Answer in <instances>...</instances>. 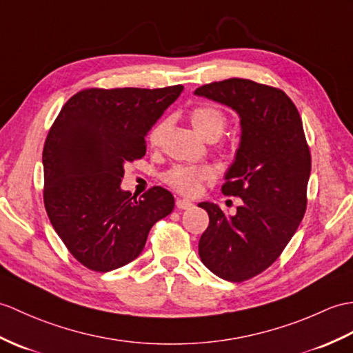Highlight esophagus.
<instances>
[{"label":"esophagus","mask_w":353,"mask_h":353,"mask_svg":"<svg viewBox=\"0 0 353 353\" xmlns=\"http://www.w3.org/2000/svg\"><path fill=\"white\" fill-rule=\"evenodd\" d=\"M176 206H177V209H191L194 206V203L190 201V200H186V199H177Z\"/></svg>","instance_id":"34e87169"}]
</instances>
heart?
<instances>
[{"label":"heart","mask_w":353,"mask_h":353,"mask_svg":"<svg viewBox=\"0 0 353 353\" xmlns=\"http://www.w3.org/2000/svg\"><path fill=\"white\" fill-rule=\"evenodd\" d=\"M190 120L196 132H199L204 139H208V141H215V139L223 135L228 123L225 112L212 103H201L194 106L190 112ZM168 126L170 120L162 119L150 129V145H161L162 139L168 130ZM212 177H214V171L208 167L176 165L167 171L165 176H163V180H165L170 186H173L176 191L186 195H192L199 192L201 182H204V180H210Z\"/></svg>","instance_id":"heart-1"}]
</instances>
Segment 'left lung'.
<instances>
[{"label": "left lung", "instance_id": "1", "mask_svg": "<svg viewBox=\"0 0 353 353\" xmlns=\"http://www.w3.org/2000/svg\"><path fill=\"white\" fill-rule=\"evenodd\" d=\"M194 93L241 117L239 149L221 190L243 203L233 216L218 204H199L209 214L199 242L201 261L223 280L241 283L272 265L298 230L307 209L311 154L299 112L283 90L230 78Z\"/></svg>", "mask_w": 353, "mask_h": 353}]
</instances>
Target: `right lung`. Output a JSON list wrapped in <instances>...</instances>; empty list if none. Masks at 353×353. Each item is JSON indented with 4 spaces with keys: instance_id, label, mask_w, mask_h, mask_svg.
Masks as SVG:
<instances>
[{
    "instance_id": "obj_1",
    "label": "right lung",
    "mask_w": 353,
    "mask_h": 353,
    "mask_svg": "<svg viewBox=\"0 0 353 353\" xmlns=\"http://www.w3.org/2000/svg\"><path fill=\"white\" fill-rule=\"evenodd\" d=\"M183 85L87 88L64 103L43 147L49 221L81 265L110 272L135 260L174 196L153 186L139 199L120 188L125 163L145 154V135Z\"/></svg>"
}]
</instances>
